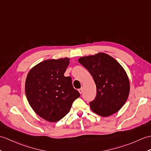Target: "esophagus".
I'll list each match as a JSON object with an SVG mask.
<instances>
[{"label": "esophagus", "mask_w": 151, "mask_h": 151, "mask_svg": "<svg viewBox=\"0 0 151 151\" xmlns=\"http://www.w3.org/2000/svg\"><path fill=\"white\" fill-rule=\"evenodd\" d=\"M78 92H79L80 94H82V92H83V89H82V88L78 89Z\"/></svg>", "instance_id": "1"}]
</instances>
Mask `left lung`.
<instances>
[{"label": "left lung", "mask_w": 151, "mask_h": 151, "mask_svg": "<svg viewBox=\"0 0 151 151\" xmlns=\"http://www.w3.org/2000/svg\"><path fill=\"white\" fill-rule=\"evenodd\" d=\"M78 62L88 70L96 86V96L89 103L94 113L108 116L123 107L129 96L130 86L122 66L104 52L81 57Z\"/></svg>", "instance_id": "1"}]
</instances>
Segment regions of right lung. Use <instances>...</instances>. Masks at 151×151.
I'll use <instances>...</instances> for the list:
<instances>
[{
  "mask_svg": "<svg viewBox=\"0 0 151 151\" xmlns=\"http://www.w3.org/2000/svg\"><path fill=\"white\" fill-rule=\"evenodd\" d=\"M69 64L68 58L47 60L35 66L27 76L25 91L28 102L45 120H60L80 96L73 88L71 77L64 76Z\"/></svg>",
  "mask_w": 151,
  "mask_h": 151,
  "instance_id": "add662e5",
  "label": "right lung"
}]
</instances>
